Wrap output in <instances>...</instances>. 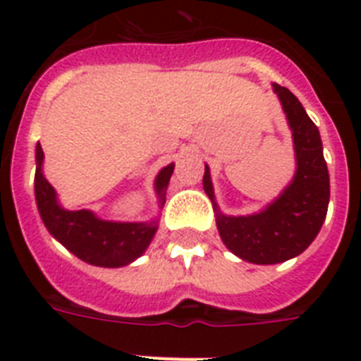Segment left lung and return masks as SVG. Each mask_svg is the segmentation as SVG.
<instances>
[{
    "label": "left lung",
    "instance_id": "obj_1",
    "mask_svg": "<svg viewBox=\"0 0 361 361\" xmlns=\"http://www.w3.org/2000/svg\"><path fill=\"white\" fill-rule=\"evenodd\" d=\"M290 123L298 170L294 181L274 204L257 215L226 217L215 208L221 240L234 255L252 264H277L311 245L326 219L330 176L322 155L319 127L311 121L296 95L274 84ZM204 191L215 206L209 170H204Z\"/></svg>",
    "mask_w": 361,
    "mask_h": 361
}]
</instances>
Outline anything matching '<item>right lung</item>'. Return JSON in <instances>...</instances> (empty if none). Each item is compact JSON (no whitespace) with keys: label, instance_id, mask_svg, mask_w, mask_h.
Returning <instances> with one entry per match:
<instances>
[{"label":"right lung","instance_id":"obj_1","mask_svg":"<svg viewBox=\"0 0 361 361\" xmlns=\"http://www.w3.org/2000/svg\"><path fill=\"white\" fill-rule=\"evenodd\" d=\"M41 144H37V170H35V198L48 232L59 243H63L73 255L93 266L118 268L133 262L149 245L153 234L157 231V221L152 223H109L97 219L92 212H69L63 209L56 200V192L47 178L42 176ZM174 164L159 172L155 189L161 204L166 200V187Z\"/></svg>","mask_w":361,"mask_h":361}]
</instances>
